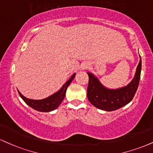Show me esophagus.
<instances>
[{"label":"esophagus","instance_id":"esophagus-1","mask_svg":"<svg viewBox=\"0 0 153 153\" xmlns=\"http://www.w3.org/2000/svg\"><path fill=\"white\" fill-rule=\"evenodd\" d=\"M88 67H89V63L87 62H83V63L82 64L81 66H80V68H81L82 70H85V69H87Z\"/></svg>","mask_w":153,"mask_h":153}]
</instances>
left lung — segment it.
Here are the masks:
<instances>
[{
	"label": "left lung",
	"instance_id": "obj_1",
	"mask_svg": "<svg viewBox=\"0 0 153 153\" xmlns=\"http://www.w3.org/2000/svg\"><path fill=\"white\" fill-rule=\"evenodd\" d=\"M141 68L142 60L140 56L139 63L132 80L127 85L115 89L106 88L93 73L88 71V100L95 108L109 112L120 109L128 105L131 102L138 88Z\"/></svg>",
	"mask_w": 153,
	"mask_h": 153
}]
</instances>
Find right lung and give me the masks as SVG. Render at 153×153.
<instances>
[{"instance_id": "obj_1", "label": "right lung", "mask_w": 153, "mask_h": 153, "mask_svg": "<svg viewBox=\"0 0 153 153\" xmlns=\"http://www.w3.org/2000/svg\"><path fill=\"white\" fill-rule=\"evenodd\" d=\"M75 74L76 73H75L74 74L72 75L71 78H69V80L68 81H66L65 83L62 86L61 88L59 91H57L56 93H53V95H50V96L46 97V98L41 99V100H33V99H30L25 97L20 93V91L18 90V92L24 102L27 105L32 108L33 109L39 112L53 111V110H56L62 102V100H64V97L65 96L66 90H67L69 85L71 84V82L74 79Z\"/></svg>"}]
</instances>
